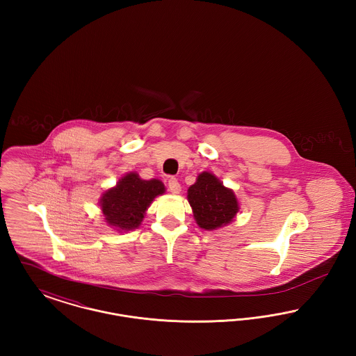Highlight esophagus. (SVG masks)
Here are the masks:
<instances>
[{
	"instance_id": "obj_1",
	"label": "esophagus",
	"mask_w": 356,
	"mask_h": 356,
	"mask_svg": "<svg viewBox=\"0 0 356 356\" xmlns=\"http://www.w3.org/2000/svg\"><path fill=\"white\" fill-rule=\"evenodd\" d=\"M168 188H170V191L173 195H177L181 191V186H180L179 181L175 177H170V180H168Z\"/></svg>"
}]
</instances>
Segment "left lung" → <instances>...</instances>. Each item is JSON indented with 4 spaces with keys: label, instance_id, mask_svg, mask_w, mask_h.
Segmentation results:
<instances>
[{
    "label": "left lung",
    "instance_id": "8db88e82",
    "mask_svg": "<svg viewBox=\"0 0 356 356\" xmlns=\"http://www.w3.org/2000/svg\"><path fill=\"white\" fill-rule=\"evenodd\" d=\"M186 199L195 221L205 231L231 224L240 209L235 192L208 170L199 173L196 183L188 188Z\"/></svg>",
    "mask_w": 356,
    "mask_h": 356
}]
</instances>
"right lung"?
<instances>
[{"instance_id": "right-lung-1", "label": "right lung", "mask_w": 356, "mask_h": 356, "mask_svg": "<svg viewBox=\"0 0 356 356\" xmlns=\"http://www.w3.org/2000/svg\"><path fill=\"white\" fill-rule=\"evenodd\" d=\"M164 193L165 186L159 179L143 180L138 173L129 172L102 192L99 204L104 220L120 234L134 231L141 225L153 200Z\"/></svg>"}]
</instances>
